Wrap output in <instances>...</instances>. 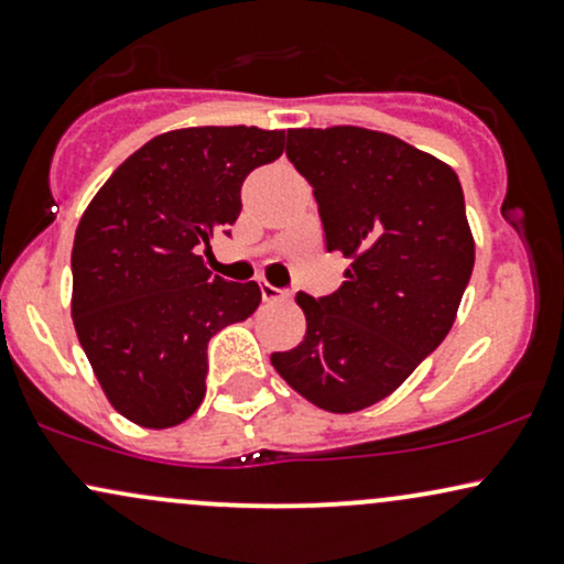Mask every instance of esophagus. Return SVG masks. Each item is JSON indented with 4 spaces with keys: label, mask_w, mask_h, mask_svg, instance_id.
I'll return each mask as SVG.
<instances>
[{
    "label": "esophagus",
    "mask_w": 564,
    "mask_h": 564,
    "mask_svg": "<svg viewBox=\"0 0 564 564\" xmlns=\"http://www.w3.org/2000/svg\"><path fill=\"white\" fill-rule=\"evenodd\" d=\"M260 289H262V300L264 302H283V300H289V291H283V289H275L273 283H268V281H262L260 283Z\"/></svg>",
    "instance_id": "obj_1"
}]
</instances>
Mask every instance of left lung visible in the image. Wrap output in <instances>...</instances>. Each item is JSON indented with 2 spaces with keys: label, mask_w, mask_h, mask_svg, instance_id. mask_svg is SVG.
Instances as JSON below:
<instances>
[{
  "label": "left lung",
  "mask_w": 564,
  "mask_h": 564,
  "mask_svg": "<svg viewBox=\"0 0 564 564\" xmlns=\"http://www.w3.org/2000/svg\"><path fill=\"white\" fill-rule=\"evenodd\" d=\"M286 156L313 185L326 249L352 264L334 294H296L307 334L270 364L323 411H364L456 321L475 268L462 183L440 159L364 127L289 129Z\"/></svg>",
  "instance_id": "1"
}]
</instances>
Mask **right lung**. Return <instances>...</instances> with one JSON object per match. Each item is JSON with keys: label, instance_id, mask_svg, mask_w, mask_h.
I'll return each mask as SVG.
<instances>
[{"label": "right lung", "instance_id": "1", "mask_svg": "<svg viewBox=\"0 0 564 564\" xmlns=\"http://www.w3.org/2000/svg\"><path fill=\"white\" fill-rule=\"evenodd\" d=\"M283 129L191 127L134 151L76 228L74 315L111 405L148 430L183 424L206 394V345L262 302L254 281L206 270L200 249L241 215L251 170L283 153Z\"/></svg>", "mask_w": 564, "mask_h": 564}]
</instances>
